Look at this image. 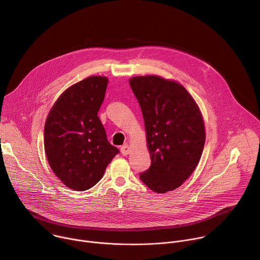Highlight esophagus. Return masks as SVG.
I'll return each instance as SVG.
<instances>
[{
  "mask_svg": "<svg viewBox=\"0 0 260 260\" xmlns=\"http://www.w3.org/2000/svg\"><path fill=\"white\" fill-rule=\"evenodd\" d=\"M120 151H121V153H122V155H128L129 153H131V151H132V149H131V147L127 145V144H125V145H123V146H121V148H120Z\"/></svg>",
  "mask_w": 260,
  "mask_h": 260,
  "instance_id": "34e87169",
  "label": "esophagus"
}]
</instances>
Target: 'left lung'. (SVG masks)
<instances>
[{"label":"left lung","instance_id":"8db88e82","mask_svg":"<svg viewBox=\"0 0 260 260\" xmlns=\"http://www.w3.org/2000/svg\"><path fill=\"white\" fill-rule=\"evenodd\" d=\"M129 85L140 104L151 166L140 179L157 193L186 181L201 159L206 131L201 110L182 84L157 75L136 76Z\"/></svg>","mask_w":260,"mask_h":260}]
</instances>
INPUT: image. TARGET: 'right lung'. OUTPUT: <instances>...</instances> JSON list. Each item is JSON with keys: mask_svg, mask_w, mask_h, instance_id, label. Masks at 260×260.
Wrapping results in <instances>:
<instances>
[{"mask_svg": "<svg viewBox=\"0 0 260 260\" xmlns=\"http://www.w3.org/2000/svg\"><path fill=\"white\" fill-rule=\"evenodd\" d=\"M108 78L90 76L68 87L55 101L44 126L48 164L67 187L84 191L102 179L119 152L107 140L98 116Z\"/></svg>", "mask_w": 260, "mask_h": 260, "instance_id": "add662e5", "label": "right lung"}]
</instances>
